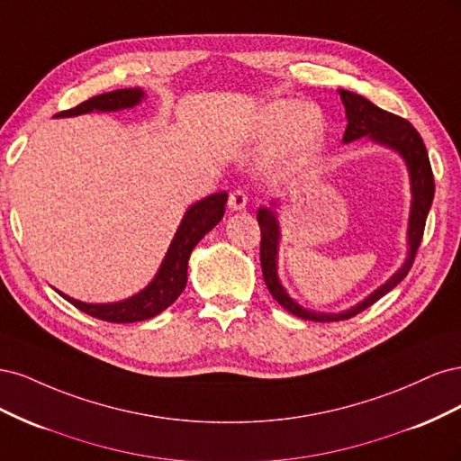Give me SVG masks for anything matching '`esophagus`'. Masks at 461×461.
I'll use <instances>...</instances> for the list:
<instances>
[{"label":"esophagus","mask_w":461,"mask_h":461,"mask_svg":"<svg viewBox=\"0 0 461 461\" xmlns=\"http://www.w3.org/2000/svg\"><path fill=\"white\" fill-rule=\"evenodd\" d=\"M246 205H248V196H246L244 190L230 192L229 207L232 209V212H242V209H246Z\"/></svg>","instance_id":"esophagus-1"}]
</instances>
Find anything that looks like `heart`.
Listing matches in <instances>:
<instances>
[{
	"instance_id": "b5f03b06",
	"label": "heart",
	"mask_w": 461,
	"mask_h": 461,
	"mask_svg": "<svg viewBox=\"0 0 461 461\" xmlns=\"http://www.w3.org/2000/svg\"><path fill=\"white\" fill-rule=\"evenodd\" d=\"M323 134V117L294 97H276L265 104L248 127V136L256 142L275 140L267 153L271 167H285L302 159Z\"/></svg>"
}]
</instances>
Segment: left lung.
Instances as JSON below:
<instances>
[{
	"mask_svg": "<svg viewBox=\"0 0 461 461\" xmlns=\"http://www.w3.org/2000/svg\"><path fill=\"white\" fill-rule=\"evenodd\" d=\"M339 94L344 104L346 121H348L342 142L350 144L359 140V138H367V140H371L373 144H379L383 148L396 151L403 159V163H406L408 176H410V192H411L408 232H406L408 256H406V261L400 265V269L390 276L386 283H383L379 288H375L367 298L357 302L356 305H352V308L337 312V313L308 310L288 294L286 288L281 283V278H278V246H281L283 232H281V222H278L276 207L281 205V202L271 200L269 205H261L258 209V222L261 229L259 259H261L265 285H267L273 298L292 315L308 319V321H319V323L350 319L367 310L369 305H373L376 300H381L386 292H390L403 281V276H406L411 269L417 248L421 244L425 221L432 203V196H435V180H432L429 153L420 132H417L406 119L396 117L393 113H388V111L376 107L375 104L366 100L364 95L348 92V90H339Z\"/></svg>",
	"mask_w": 461,
	"mask_h": 461,
	"instance_id": "obj_1",
	"label": "left lung"
}]
</instances>
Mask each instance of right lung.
<instances>
[{
  "mask_svg": "<svg viewBox=\"0 0 461 461\" xmlns=\"http://www.w3.org/2000/svg\"><path fill=\"white\" fill-rule=\"evenodd\" d=\"M144 97L146 92L142 88L113 90L94 95L88 102L68 111H61L55 117H78L85 113H94V111L95 113H113V111L136 107L138 104H142ZM227 200V192H215L212 196L192 203L186 209L156 276L151 278L146 288L136 292V294L107 303L80 302L58 290L59 296L71 302L80 312H85L95 319L109 321V323H136V321L156 317L183 294L188 281V259L192 249L198 246V242L209 230L219 225V221L225 215Z\"/></svg>",
  "mask_w": 461,
  "mask_h": 461,
  "instance_id": "1",
  "label": "right lung"
}]
</instances>
